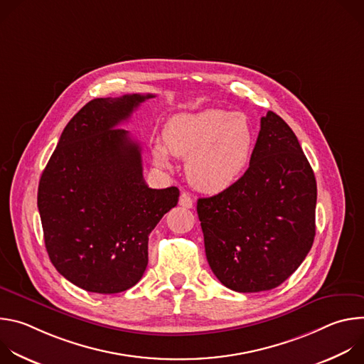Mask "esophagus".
I'll return each instance as SVG.
<instances>
[{"label":"esophagus","instance_id":"1","mask_svg":"<svg viewBox=\"0 0 364 364\" xmlns=\"http://www.w3.org/2000/svg\"><path fill=\"white\" fill-rule=\"evenodd\" d=\"M178 204L186 207V209H191L193 204H194V198L188 193H181L180 198H178Z\"/></svg>","mask_w":364,"mask_h":364}]
</instances>
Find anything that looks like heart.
I'll return each mask as SVG.
<instances>
[{
    "instance_id": "1",
    "label": "heart",
    "mask_w": 364,
    "mask_h": 364,
    "mask_svg": "<svg viewBox=\"0 0 364 364\" xmlns=\"http://www.w3.org/2000/svg\"><path fill=\"white\" fill-rule=\"evenodd\" d=\"M255 149V131L242 112L204 109L173 117L154 146V160L168 167V152L187 157L188 181L204 193H222L247 170Z\"/></svg>"
}]
</instances>
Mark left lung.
Instances as JSON below:
<instances>
[{
	"mask_svg": "<svg viewBox=\"0 0 364 364\" xmlns=\"http://www.w3.org/2000/svg\"><path fill=\"white\" fill-rule=\"evenodd\" d=\"M316 204L314 171L292 129L269 111L240 180L197 201L207 262L216 278L236 292L281 285L313 246Z\"/></svg>",
	"mask_w": 364,
	"mask_h": 364,
	"instance_id": "8db88e82",
	"label": "left lung"
}]
</instances>
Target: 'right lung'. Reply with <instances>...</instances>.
Returning <instances> with one entry per match:
<instances>
[{
	"instance_id": "right-lung-1",
	"label": "right lung",
	"mask_w": 364,
	"mask_h": 364,
	"mask_svg": "<svg viewBox=\"0 0 364 364\" xmlns=\"http://www.w3.org/2000/svg\"><path fill=\"white\" fill-rule=\"evenodd\" d=\"M154 95L97 97L70 119L37 193L51 264L76 287L117 294L148 265V236L178 203L177 187L149 188L141 146L117 128Z\"/></svg>"
}]
</instances>
